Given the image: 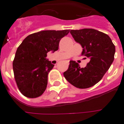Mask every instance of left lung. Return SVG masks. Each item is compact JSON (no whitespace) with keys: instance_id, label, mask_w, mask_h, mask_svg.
<instances>
[{"instance_id":"1","label":"left lung","mask_w":124,"mask_h":124,"mask_svg":"<svg viewBox=\"0 0 124 124\" xmlns=\"http://www.w3.org/2000/svg\"><path fill=\"white\" fill-rule=\"evenodd\" d=\"M70 33L83 48L82 55L90 61L81 68L71 60L68 70L64 73L69 82L80 89L89 88L100 81L114 60L115 46L107 35L94 29L71 30Z\"/></svg>"}]
</instances>
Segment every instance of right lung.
<instances>
[{"mask_svg": "<svg viewBox=\"0 0 124 124\" xmlns=\"http://www.w3.org/2000/svg\"><path fill=\"white\" fill-rule=\"evenodd\" d=\"M70 30H46L28 35L16 49L13 69L20 93L28 98L41 96L47 85V75L54 65L47 53L58 49L59 42Z\"/></svg>", "mask_w": 124, "mask_h": 124, "instance_id": "right-lung-1", "label": "right lung"}]
</instances>
